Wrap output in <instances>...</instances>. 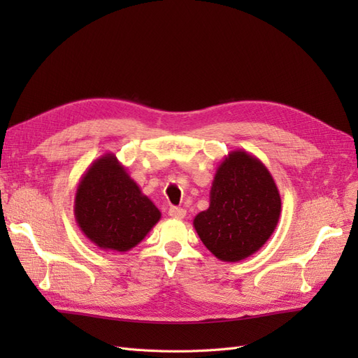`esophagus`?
Segmentation results:
<instances>
[{"instance_id": "obj_1", "label": "esophagus", "mask_w": 358, "mask_h": 358, "mask_svg": "<svg viewBox=\"0 0 358 358\" xmlns=\"http://www.w3.org/2000/svg\"><path fill=\"white\" fill-rule=\"evenodd\" d=\"M169 215L175 220H183L187 216V210L183 208H170Z\"/></svg>"}]
</instances>
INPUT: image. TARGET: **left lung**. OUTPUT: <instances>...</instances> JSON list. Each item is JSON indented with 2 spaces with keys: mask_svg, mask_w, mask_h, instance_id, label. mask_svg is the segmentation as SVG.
Wrapping results in <instances>:
<instances>
[{
  "mask_svg": "<svg viewBox=\"0 0 358 358\" xmlns=\"http://www.w3.org/2000/svg\"><path fill=\"white\" fill-rule=\"evenodd\" d=\"M280 204L275 179L262 159L236 149L216 169L209 208L197 213L192 224L216 258L237 263L270 239Z\"/></svg>",
  "mask_w": 358,
  "mask_h": 358,
  "instance_id": "8db88e82",
  "label": "left lung"
}]
</instances>
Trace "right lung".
I'll return each instance as SVG.
<instances>
[{"mask_svg":"<svg viewBox=\"0 0 358 358\" xmlns=\"http://www.w3.org/2000/svg\"><path fill=\"white\" fill-rule=\"evenodd\" d=\"M74 218L96 248L127 252L154 229L161 212L109 152L82 175L74 196Z\"/></svg>","mask_w":358,"mask_h":358,"instance_id":"obj_1","label":"right lung"}]
</instances>
